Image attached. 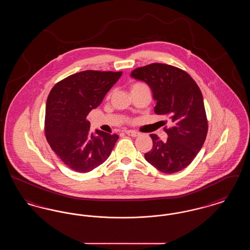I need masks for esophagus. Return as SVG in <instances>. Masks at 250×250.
<instances>
[{
    "label": "esophagus",
    "instance_id": "obj_1",
    "mask_svg": "<svg viewBox=\"0 0 250 250\" xmlns=\"http://www.w3.org/2000/svg\"><path fill=\"white\" fill-rule=\"evenodd\" d=\"M125 134L128 135V136H131V137H138L140 135L139 132L133 130H126L125 131Z\"/></svg>",
    "mask_w": 250,
    "mask_h": 250
}]
</instances>
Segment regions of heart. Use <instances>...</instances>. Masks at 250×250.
I'll list each match as a JSON object with an SVG mask.
<instances>
[{
	"instance_id": "heart-1",
	"label": "heart",
	"mask_w": 250,
	"mask_h": 250,
	"mask_svg": "<svg viewBox=\"0 0 250 250\" xmlns=\"http://www.w3.org/2000/svg\"><path fill=\"white\" fill-rule=\"evenodd\" d=\"M143 86H146V85H145V84L141 83H137L132 85L131 90H134V89H137V88H140V87H143Z\"/></svg>"
}]
</instances>
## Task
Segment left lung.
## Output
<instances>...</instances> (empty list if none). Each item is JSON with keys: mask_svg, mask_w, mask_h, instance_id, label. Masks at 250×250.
<instances>
[{"mask_svg": "<svg viewBox=\"0 0 250 250\" xmlns=\"http://www.w3.org/2000/svg\"><path fill=\"white\" fill-rule=\"evenodd\" d=\"M131 77L148 84L156 101L155 112L166 115L172 126L163 143L151 134L153 148L145 159L164 173H174L188 166L205 142L208 122L203 97L190 76L178 67L165 63H151L134 69Z\"/></svg>", "mask_w": 250, "mask_h": 250, "instance_id": "1", "label": "left lung"}]
</instances>
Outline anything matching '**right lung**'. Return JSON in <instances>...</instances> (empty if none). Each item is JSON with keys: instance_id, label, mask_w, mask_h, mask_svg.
Here are the masks:
<instances>
[{"instance_id": "1", "label": "right lung", "mask_w": 250, "mask_h": 250, "mask_svg": "<svg viewBox=\"0 0 250 250\" xmlns=\"http://www.w3.org/2000/svg\"><path fill=\"white\" fill-rule=\"evenodd\" d=\"M123 72L86 70L51 89L47 99L45 135L52 151L73 170L89 172L110 155L116 134L90 131L89 112L98 107Z\"/></svg>"}]
</instances>
